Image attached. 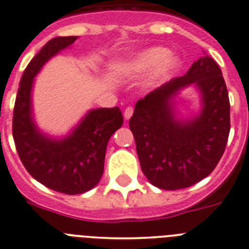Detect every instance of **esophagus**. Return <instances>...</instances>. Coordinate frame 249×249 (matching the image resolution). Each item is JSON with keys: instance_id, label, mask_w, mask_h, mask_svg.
<instances>
[{"instance_id": "34e87169", "label": "esophagus", "mask_w": 249, "mask_h": 249, "mask_svg": "<svg viewBox=\"0 0 249 249\" xmlns=\"http://www.w3.org/2000/svg\"><path fill=\"white\" fill-rule=\"evenodd\" d=\"M133 113H134L133 107H127V108L125 109V111H124L125 119H130V118H131V115H133Z\"/></svg>"}]
</instances>
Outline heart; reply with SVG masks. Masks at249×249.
<instances>
[{
    "mask_svg": "<svg viewBox=\"0 0 249 249\" xmlns=\"http://www.w3.org/2000/svg\"><path fill=\"white\" fill-rule=\"evenodd\" d=\"M178 67V59L169 54L163 47H152L145 49L119 68L122 74H140L155 69L156 78H165Z\"/></svg>",
    "mask_w": 249,
    "mask_h": 249,
    "instance_id": "obj_1",
    "label": "heart"
}]
</instances>
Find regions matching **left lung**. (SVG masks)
I'll return each mask as SVG.
<instances>
[{
	"label": "left lung",
	"mask_w": 249,
	"mask_h": 249,
	"mask_svg": "<svg viewBox=\"0 0 249 249\" xmlns=\"http://www.w3.org/2000/svg\"><path fill=\"white\" fill-rule=\"evenodd\" d=\"M195 84L204 108L190 123L175 121L169 99ZM140 166L147 180L162 190L186 189L211 174L230 135V99L222 71L211 57L195 62L176 77L138 100L129 122Z\"/></svg>",
	"instance_id": "obj_1"
}]
</instances>
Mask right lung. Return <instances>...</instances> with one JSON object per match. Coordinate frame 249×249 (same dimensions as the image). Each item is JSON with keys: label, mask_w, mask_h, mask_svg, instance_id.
<instances>
[{"label": "right lung", "mask_w": 249, "mask_h": 249, "mask_svg": "<svg viewBox=\"0 0 249 249\" xmlns=\"http://www.w3.org/2000/svg\"><path fill=\"white\" fill-rule=\"evenodd\" d=\"M77 39L55 37L47 42L24 69L13 108L12 134L16 150L32 178L66 195L89 191L100 181L110 136L124 123L118 107L89 111L71 136L62 141L42 135L31 116L33 78L51 57Z\"/></svg>", "instance_id": "add662e5"}]
</instances>
